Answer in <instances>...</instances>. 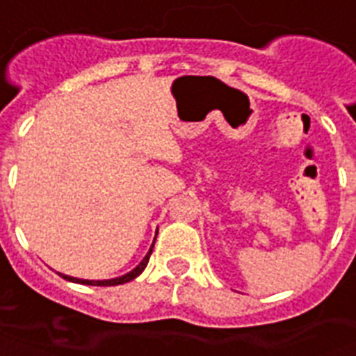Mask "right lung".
Masks as SVG:
<instances>
[{
    "mask_svg": "<svg viewBox=\"0 0 356 356\" xmlns=\"http://www.w3.org/2000/svg\"><path fill=\"white\" fill-rule=\"evenodd\" d=\"M154 240H156V238H154ZM152 248H154V242H152L151 249H149V252H147L145 258H143L142 262L138 264V266L134 267L132 271H129L127 275H123V277L111 278V280H83V278L67 277V275H61V277L65 278V280H69V282H76V284H83V286H120V284H127V282L134 280V278L140 277V275H142V271L147 267V262H149V258H151Z\"/></svg>",
    "mask_w": 356,
    "mask_h": 356,
    "instance_id": "add662e5",
    "label": "right lung"
}]
</instances>
